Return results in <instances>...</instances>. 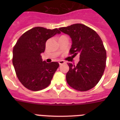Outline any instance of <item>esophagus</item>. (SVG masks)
Segmentation results:
<instances>
[{"instance_id": "34e87169", "label": "esophagus", "mask_w": 120, "mask_h": 120, "mask_svg": "<svg viewBox=\"0 0 120 120\" xmlns=\"http://www.w3.org/2000/svg\"><path fill=\"white\" fill-rule=\"evenodd\" d=\"M65 62L64 61H63V60H61V61H59V65H62V64H65Z\"/></svg>"}]
</instances>
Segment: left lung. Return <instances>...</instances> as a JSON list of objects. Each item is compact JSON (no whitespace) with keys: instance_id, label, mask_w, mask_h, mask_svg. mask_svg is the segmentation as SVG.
I'll use <instances>...</instances> for the list:
<instances>
[{"instance_id":"left-lung-1","label":"left lung","mask_w":120,"mask_h":120,"mask_svg":"<svg viewBox=\"0 0 120 120\" xmlns=\"http://www.w3.org/2000/svg\"><path fill=\"white\" fill-rule=\"evenodd\" d=\"M59 30L71 38L70 53L80 55L77 65L68 64V84L80 91L93 88L100 81L105 69L106 52L102 40L96 31L80 23L60 27Z\"/></svg>"}]
</instances>
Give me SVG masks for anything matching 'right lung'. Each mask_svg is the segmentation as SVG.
<instances>
[{
  "mask_svg": "<svg viewBox=\"0 0 120 120\" xmlns=\"http://www.w3.org/2000/svg\"><path fill=\"white\" fill-rule=\"evenodd\" d=\"M61 32L58 29L35 27L24 33L14 47L12 64L18 79L24 87L37 91L50 85L59 63L43 61L41 53L48 39Z\"/></svg>",
  "mask_w": 120,
  "mask_h": 120,
  "instance_id": "obj_1",
  "label": "right lung"
}]
</instances>
